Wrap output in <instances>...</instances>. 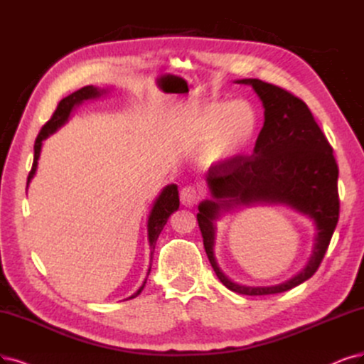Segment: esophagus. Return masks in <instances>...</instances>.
I'll list each match as a JSON object with an SVG mask.
<instances>
[{"mask_svg":"<svg viewBox=\"0 0 364 364\" xmlns=\"http://www.w3.org/2000/svg\"><path fill=\"white\" fill-rule=\"evenodd\" d=\"M180 200L181 204L186 207H193L198 204L199 200V192L193 186H186L180 192Z\"/></svg>","mask_w":364,"mask_h":364,"instance_id":"34e87169","label":"esophagus"}]
</instances>
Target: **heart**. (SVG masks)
Masks as SVG:
<instances>
[{
    "mask_svg": "<svg viewBox=\"0 0 364 364\" xmlns=\"http://www.w3.org/2000/svg\"><path fill=\"white\" fill-rule=\"evenodd\" d=\"M259 117L246 100L210 102L193 107L181 124L186 144L200 145L208 165H223L245 156L257 141Z\"/></svg>",
    "mask_w": 364,
    "mask_h": 364,
    "instance_id": "b5f03b06",
    "label": "heart"
}]
</instances>
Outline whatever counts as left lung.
<instances>
[{
	"mask_svg": "<svg viewBox=\"0 0 364 364\" xmlns=\"http://www.w3.org/2000/svg\"><path fill=\"white\" fill-rule=\"evenodd\" d=\"M250 85L264 106V126L253 154L208 169L211 198L198 205L199 230L213 270L222 284L245 295L285 292L311 279L324 258L339 220V169L333 148L307 105L289 91L259 79H240ZM255 203L287 205L311 217L317 234L313 255L304 270L274 287H245L228 279L213 257L215 220L232 208Z\"/></svg>",
	"mask_w": 364,
	"mask_h": 364,
	"instance_id": "obj_1",
	"label": "left lung"
}]
</instances>
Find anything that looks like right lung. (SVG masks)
I'll use <instances>...</instances> for the list:
<instances>
[{
  "label": "right lung",
  "mask_w": 364,
  "mask_h": 364,
  "mask_svg": "<svg viewBox=\"0 0 364 364\" xmlns=\"http://www.w3.org/2000/svg\"><path fill=\"white\" fill-rule=\"evenodd\" d=\"M105 92H106V90H100L97 87L87 85L84 88H80V90L72 92L70 96L64 97L58 103L55 112H53L50 119L42 127V130H40L38 136L36 139V144H34V161H33V168L30 171V175H28V181H26V187H28L30 181L33 180L34 173L37 171V161H38V157H40V151H42L43 141L49 136V134L55 133L61 126H64L67 121H69V117H70L72 111L75 109L76 106H79L80 103L85 102V100L97 99ZM178 207H180V198H178V187H177V184L166 186L165 189L161 191V193L157 196V199L154 200L153 208L150 211V216H148V223H146V228H148V243H150V268H148L146 277H148V274H150V272H151V262H153V253H154V247H156V241H157L161 230H164V226L166 225L169 216H171L173 211H177ZM145 284H146V279L144 280L142 287L136 292H134L133 295H130V297L126 299V300L138 297V295L141 294V291L144 289Z\"/></svg>",
  "instance_id": "obj_1"
}]
</instances>
